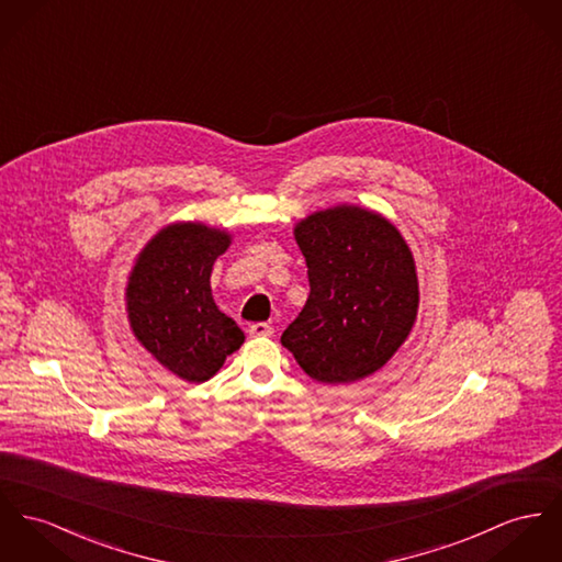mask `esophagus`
Segmentation results:
<instances>
[{"instance_id": "34e87169", "label": "esophagus", "mask_w": 562, "mask_h": 562, "mask_svg": "<svg viewBox=\"0 0 562 562\" xmlns=\"http://www.w3.org/2000/svg\"><path fill=\"white\" fill-rule=\"evenodd\" d=\"M248 331H250L252 338H269V336H273V327L267 325V323H252L248 327Z\"/></svg>"}]
</instances>
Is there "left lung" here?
<instances>
[{
	"label": "left lung",
	"mask_w": 562,
	"mask_h": 562,
	"mask_svg": "<svg viewBox=\"0 0 562 562\" xmlns=\"http://www.w3.org/2000/svg\"><path fill=\"white\" fill-rule=\"evenodd\" d=\"M295 239L310 295L280 342L318 383L374 374L417 318L419 282L408 244L387 217L357 205L303 217Z\"/></svg>",
	"instance_id": "obj_1"
}]
</instances>
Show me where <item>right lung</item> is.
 <instances>
[{
    "label": "right lung",
    "mask_w": 562,
    "mask_h": 562,
    "mask_svg": "<svg viewBox=\"0 0 562 562\" xmlns=\"http://www.w3.org/2000/svg\"><path fill=\"white\" fill-rule=\"evenodd\" d=\"M231 246L201 222L160 228L130 271L126 305L134 338L188 383H205L246 336L212 297V269Z\"/></svg>",
    "instance_id": "obj_1"
}]
</instances>
